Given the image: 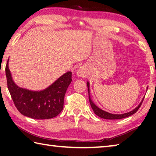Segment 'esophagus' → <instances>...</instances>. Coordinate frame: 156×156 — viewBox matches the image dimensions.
Masks as SVG:
<instances>
[{
    "label": "esophagus",
    "mask_w": 156,
    "mask_h": 156,
    "mask_svg": "<svg viewBox=\"0 0 156 156\" xmlns=\"http://www.w3.org/2000/svg\"><path fill=\"white\" fill-rule=\"evenodd\" d=\"M79 73H80V72H79Z\"/></svg>",
    "instance_id": "esophagus-1"
}]
</instances>
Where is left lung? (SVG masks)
Segmentation results:
<instances>
[{"label":"left lung","instance_id":"1","mask_svg":"<svg viewBox=\"0 0 156 156\" xmlns=\"http://www.w3.org/2000/svg\"><path fill=\"white\" fill-rule=\"evenodd\" d=\"M87 84L88 91H89V102H90V105H91V107L92 108V109L94 110V113H96V114L98 116H99V117L102 118H104V119L116 120V119H122V118L129 117V116L134 114V113H135L137 112V111L139 109V108L140 107L141 105H142V102H143L144 98L142 99V102H140V104L136 108V109H134L133 111H131V112H130L123 113V114H112V113H108L107 112H105V111H103V110L100 109V108H98L96 106V105H94V102L91 101V100L90 98V96H89V83H87Z\"/></svg>","mask_w":156,"mask_h":156}]
</instances>
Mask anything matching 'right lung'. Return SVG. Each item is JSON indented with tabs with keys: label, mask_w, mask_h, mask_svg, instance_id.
<instances>
[{
	"label": "right lung",
	"mask_w": 156,
	"mask_h": 156,
	"mask_svg": "<svg viewBox=\"0 0 156 156\" xmlns=\"http://www.w3.org/2000/svg\"><path fill=\"white\" fill-rule=\"evenodd\" d=\"M7 87L16 107L20 113L33 119H49L62 112L66 91L72 82V72H68L48 88L41 91L20 88L12 80L8 67H5Z\"/></svg>",
	"instance_id": "add662e5"
}]
</instances>
